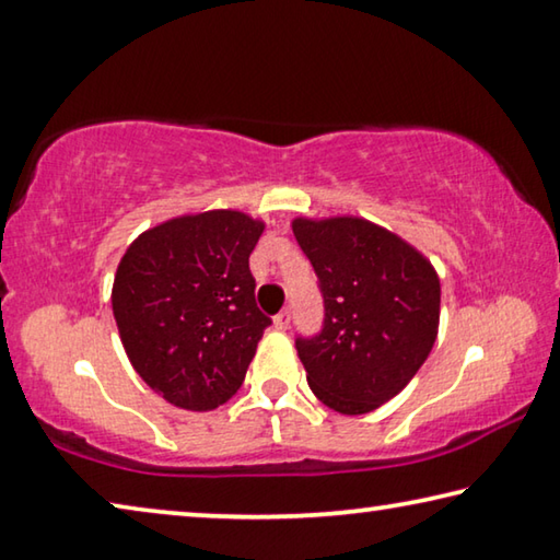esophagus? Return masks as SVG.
Masks as SVG:
<instances>
[{
	"label": "esophagus",
	"instance_id": "34e87169",
	"mask_svg": "<svg viewBox=\"0 0 560 560\" xmlns=\"http://www.w3.org/2000/svg\"><path fill=\"white\" fill-rule=\"evenodd\" d=\"M289 324H291V311L289 308H283L281 314L273 316V326H277L279 330H287Z\"/></svg>",
	"mask_w": 560,
	"mask_h": 560
}]
</instances>
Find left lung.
Returning a JSON list of instances; mask_svg holds the SVG:
<instances>
[{
  "instance_id": "left-lung-1",
  "label": "left lung",
  "mask_w": 560,
  "mask_h": 560,
  "mask_svg": "<svg viewBox=\"0 0 560 560\" xmlns=\"http://www.w3.org/2000/svg\"><path fill=\"white\" fill-rule=\"evenodd\" d=\"M326 301L324 330L299 338L308 387L340 415L393 400L428 360L440 328V277L402 236L353 214L293 217Z\"/></svg>"
}]
</instances>
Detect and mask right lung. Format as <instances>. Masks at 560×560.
<instances>
[{
	"mask_svg": "<svg viewBox=\"0 0 560 560\" xmlns=\"http://www.w3.org/2000/svg\"><path fill=\"white\" fill-rule=\"evenodd\" d=\"M267 222L242 210L179 214L122 254L110 303L120 343L150 390L207 412L240 390L264 328L249 254Z\"/></svg>",
	"mask_w": 560,
	"mask_h": 560,
	"instance_id": "right-lung-1",
	"label": "right lung"
}]
</instances>
